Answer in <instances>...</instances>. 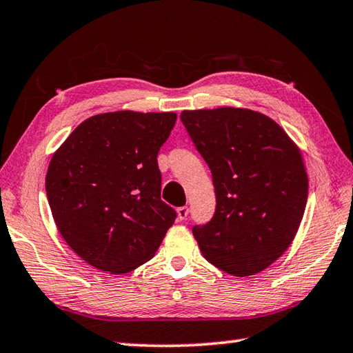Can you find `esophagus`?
<instances>
[{"label": "esophagus", "instance_id": "obj_1", "mask_svg": "<svg viewBox=\"0 0 353 353\" xmlns=\"http://www.w3.org/2000/svg\"><path fill=\"white\" fill-rule=\"evenodd\" d=\"M188 212H190L188 206H181V208L177 210V217L181 220H185L186 217H188Z\"/></svg>", "mask_w": 353, "mask_h": 353}]
</instances>
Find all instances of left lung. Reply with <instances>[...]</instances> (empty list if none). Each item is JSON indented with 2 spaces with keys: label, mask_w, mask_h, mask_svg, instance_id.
I'll list each match as a JSON object with an SVG mask.
<instances>
[{
  "label": "left lung",
  "mask_w": 353,
  "mask_h": 353,
  "mask_svg": "<svg viewBox=\"0 0 353 353\" xmlns=\"http://www.w3.org/2000/svg\"><path fill=\"white\" fill-rule=\"evenodd\" d=\"M183 125L208 163L216 212L192 234L223 272L265 271L291 246L307 202L300 148L277 122L250 108L185 110Z\"/></svg>",
  "instance_id": "left-lung-1"
}]
</instances>
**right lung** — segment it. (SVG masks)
Here are the masks:
<instances>
[{
    "label": "right lung",
    "mask_w": 353,
    "mask_h": 353,
    "mask_svg": "<svg viewBox=\"0 0 353 353\" xmlns=\"http://www.w3.org/2000/svg\"><path fill=\"white\" fill-rule=\"evenodd\" d=\"M176 113H102L76 127L46 176L67 245L96 269L125 274L154 257L176 211L161 200L157 153Z\"/></svg>",
    "instance_id": "right-lung-1"
}]
</instances>
